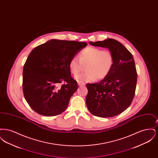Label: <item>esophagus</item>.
<instances>
[{
  "mask_svg": "<svg viewBox=\"0 0 158 158\" xmlns=\"http://www.w3.org/2000/svg\"><path fill=\"white\" fill-rule=\"evenodd\" d=\"M78 83V85L79 86H85V83H84L82 82H77Z\"/></svg>",
  "mask_w": 158,
  "mask_h": 158,
  "instance_id": "1",
  "label": "esophagus"
}]
</instances>
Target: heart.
I'll use <instances>...</instances> for the list:
<instances>
[{
	"label": "heart",
	"instance_id": "1",
	"mask_svg": "<svg viewBox=\"0 0 158 158\" xmlns=\"http://www.w3.org/2000/svg\"><path fill=\"white\" fill-rule=\"evenodd\" d=\"M79 60L73 57L69 61V68L74 76L79 73L82 65L85 64V73L75 77L78 82H90L104 79L111 72L114 64L112 53L108 50H101L99 48L88 47L79 54Z\"/></svg>",
	"mask_w": 158,
	"mask_h": 158
}]
</instances>
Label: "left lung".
Wrapping results in <instances>:
<instances>
[{
	"label": "left lung",
	"mask_w": 158,
	"mask_h": 158,
	"mask_svg": "<svg viewBox=\"0 0 158 158\" xmlns=\"http://www.w3.org/2000/svg\"><path fill=\"white\" fill-rule=\"evenodd\" d=\"M89 43L108 48L113 54L114 64L110 73L99 82L87 83V108L97 117H114L126 110L134 98L137 79L135 60L127 49L115 40L107 38Z\"/></svg>",
	"instance_id": "8db88e82"
}]
</instances>
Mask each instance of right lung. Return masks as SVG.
<instances>
[{
    "instance_id": "1",
    "label": "right lung",
    "mask_w": 158,
    "mask_h": 158,
    "mask_svg": "<svg viewBox=\"0 0 158 158\" xmlns=\"http://www.w3.org/2000/svg\"><path fill=\"white\" fill-rule=\"evenodd\" d=\"M86 45L85 42L50 40L32 50L23 66V88L34 111L52 117L66 110L78 89L71 76L69 61Z\"/></svg>"
}]
</instances>
